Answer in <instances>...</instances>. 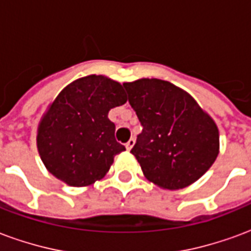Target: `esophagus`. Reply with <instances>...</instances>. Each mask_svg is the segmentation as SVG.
I'll list each match as a JSON object with an SVG mask.
<instances>
[{
    "label": "esophagus",
    "instance_id": "esophagus-1",
    "mask_svg": "<svg viewBox=\"0 0 251 251\" xmlns=\"http://www.w3.org/2000/svg\"><path fill=\"white\" fill-rule=\"evenodd\" d=\"M134 142H136V140H134V138H130V140L125 144L126 149H127V151H130L131 148H133V145H134Z\"/></svg>",
    "mask_w": 251,
    "mask_h": 251
}]
</instances>
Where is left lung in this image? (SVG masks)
<instances>
[{
	"instance_id": "1",
	"label": "left lung",
	"mask_w": 251,
	"mask_h": 251,
	"mask_svg": "<svg viewBox=\"0 0 251 251\" xmlns=\"http://www.w3.org/2000/svg\"><path fill=\"white\" fill-rule=\"evenodd\" d=\"M142 131L130 152L149 181L165 189L192 184L219 153V131L195 99L160 79L124 83Z\"/></svg>"
}]
</instances>
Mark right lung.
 Instances as JSON below:
<instances>
[{
    "label": "right lung",
    "mask_w": 251,
    "mask_h": 251,
    "mask_svg": "<svg viewBox=\"0 0 251 251\" xmlns=\"http://www.w3.org/2000/svg\"><path fill=\"white\" fill-rule=\"evenodd\" d=\"M126 100L120 83L102 75L80 77L63 88L37 130V149L47 169L72 187L102 179L115 154L125 151L115 140L109 111Z\"/></svg>",
    "instance_id": "add662e5"
}]
</instances>
